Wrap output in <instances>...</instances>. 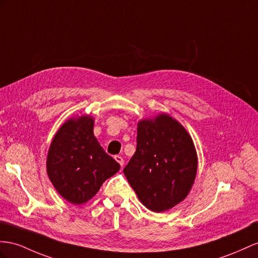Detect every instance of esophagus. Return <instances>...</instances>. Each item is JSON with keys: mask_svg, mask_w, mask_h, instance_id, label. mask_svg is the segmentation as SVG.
Wrapping results in <instances>:
<instances>
[{"mask_svg": "<svg viewBox=\"0 0 258 258\" xmlns=\"http://www.w3.org/2000/svg\"><path fill=\"white\" fill-rule=\"evenodd\" d=\"M114 159H115L118 163H120V166H121V167H123V164H124V159H123V158H122L121 156H118V155L114 156Z\"/></svg>", "mask_w": 258, "mask_h": 258, "instance_id": "obj_1", "label": "esophagus"}]
</instances>
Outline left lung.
<instances>
[{"mask_svg": "<svg viewBox=\"0 0 258 258\" xmlns=\"http://www.w3.org/2000/svg\"><path fill=\"white\" fill-rule=\"evenodd\" d=\"M135 154L123 172L145 207L161 213L187 196L197 172L192 137L175 118L161 113L137 125Z\"/></svg>", "mask_w": 258, "mask_h": 258, "instance_id": "1", "label": "left lung"}]
</instances>
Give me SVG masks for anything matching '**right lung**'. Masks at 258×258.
I'll return each mask as SVG.
<instances>
[{"label":"right lung","instance_id":"right-lung-1","mask_svg":"<svg viewBox=\"0 0 258 258\" xmlns=\"http://www.w3.org/2000/svg\"><path fill=\"white\" fill-rule=\"evenodd\" d=\"M94 135V118H70L58 128L47 157V172L66 201L81 205L94 197L102 183L120 170Z\"/></svg>","mask_w":258,"mask_h":258}]
</instances>
